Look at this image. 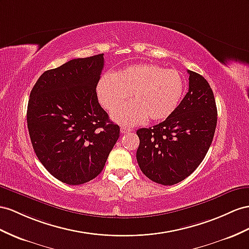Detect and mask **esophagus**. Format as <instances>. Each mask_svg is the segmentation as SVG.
I'll return each mask as SVG.
<instances>
[{
  "label": "esophagus",
  "mask_w": 249,
  "mask_h": 249,
  "mask_svg": "<svg viewBox=\"0 0 249 249\" xmlns=\"http://www.w3.org/2000/svg\"><path fill=\"white\" fill-rule=\"evenodd\" d=\"M131 129L128 128V127H125V126H121V132L122 133H127V132H130Z\"/></svg>",
  "instance_id": "esophagus-1"
}]
</instances>
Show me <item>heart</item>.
I'll return each instance as SVG.
<instances>
[{"label":"heart","instance_id":"1","mask_svg":"<svg viewBox=\"0 0 249 249\" xmlns=\"http://www.w3.org/2000/svg\"><path fill=\"white\" fill-rule=\"evenodd\" d=\"M185 90L182 74L175 69H165L155 64L129 66L116 74L106 73L99 80L97 95L108 110L116 108L133 95L135 102L117 108L111 113L123 125L167 119L179 106Z\"/></svg>","mask_w":249,"mask_h":249}]
</instances>
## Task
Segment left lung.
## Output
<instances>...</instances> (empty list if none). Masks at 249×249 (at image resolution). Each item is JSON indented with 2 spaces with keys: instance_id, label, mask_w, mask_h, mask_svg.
Returning a JSON list of instances; mask_svg holds the SVG:
<instances>
[{
  "instance_id": "8db88e82",
  "label": "left lung",
  "mask_w": 249,
  "mask_h": 249,
  "mask_svg": "<svg viewBox=\"0 0 249 249\" xmlns=\"http://www.w3.org/2000/svg\"><path fill=\"white\" fill-rule=\"evenodd\" d=\"M187 72L188 92L176 111L160 124L137 130L139 166L162 185H174L193 174L214 136L218 113L213 92L201 74Z\"/></svg>"
}]
</instances>
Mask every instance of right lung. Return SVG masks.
<instances>
[{
	"label": "right lung",
	"mask_w": 249,
	"mask_h": 249,
	"mask_svg": "<svg viewBox=\"0 0 249 249\" xmlns=\"http://www.w3.org/2000/svg\"><path fill=\"white\" fill-rule=\"evenodd\" d=\"M103 55L47 70L30 92L27 127L34 150L48 173L68 185L99 176L120 137L95 91Z\"/></svg>",
	"instance_id": "1"
}]
</instances>
